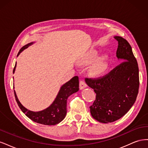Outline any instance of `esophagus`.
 <instances>
[{"mask_svg":"<svg viewBox=\"0 0 148 148\" xmlns=\"http://www.w3.org/2000/svg\"><path fill=\"white\" fill-rule=\"evenodd\" d=\"M87 87V84L86 83H85L84 81H80L79 82V89H83L84 88Z\"/></svg>","mask_w":148,"mask_h":148,"instance_id":"34e87169","label":"esophagus"}]
</instances>
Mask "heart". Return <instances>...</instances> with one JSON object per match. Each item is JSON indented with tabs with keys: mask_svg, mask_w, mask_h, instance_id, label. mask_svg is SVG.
<instances>
[{
	"mask_svg": "<svg viewBox=\"0 0 148 148\" xmlns=\"http://www.w3.org/2000/svg\"><path fill=\"white\" fill-rule=\"evenodd\" d=\"M97 57V53L92 52L89 54L86 59V62L91 63L95 58ZM107 63L103 57H99L95 62H93L91 66L90 67L91 72L94 75H100L104 72L105 70L107 69Z\"/></svg>",
	"mask_w": 148,
	"mask_h": 148,
	"instance_id": "obj_1",
	"label": "heart"
}]
</instances>
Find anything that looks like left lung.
Wrapping results in <instances>:
<instances>
[{
	"label": "left lung",
	"mask_w": 148,
	"mask_h": 148,
	"mask_svg": "<svg viewBox=\"0 0 148 148\" xmlns=\"http://www.w3.org/2000/svg\"><path fill=\"white\" fill-rule=\"evenodd\" d=\"M114 38L119 44L116 56L123 62L102 78H85L96 94L89 107L91 114L104 123L115 122L128 112L136 101L140 85L138 65L131 46L122 37Z\"/></svg>",
	"instance_id": "8db88e82"
}]
</instances>
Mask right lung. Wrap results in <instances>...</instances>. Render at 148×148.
<instances>
[{"label": "right lung", "mask_w": 148, "mask_h": 148, "mask_svg": "<svg viewBox=\"0 0 148 148\" xmlns=\"http://www.w3.org/2000/svg\"><path fill=\"white\" fill-rule=\"evenodd\" d=\"M33 43L34 42H32L24 46L20 50L17 57L20 55L22 51H23L25 49L28 48L29 46L32 45ZM16 66V63L15 65L14 69H13V73H15ZM78 90L79 79L77 76H75L70 81L62 85L55 100L53 101L50 106H49L45 109L38 112L31 111L25 108L18 99L15 90L14 94L18 105L21 111L28 118L38 123L46 125H55L59 123L65 117L66 114V102L68 97L72 94L78 91Z\"/></svg>", "instance_id": "add662e5"}]
</instances>
